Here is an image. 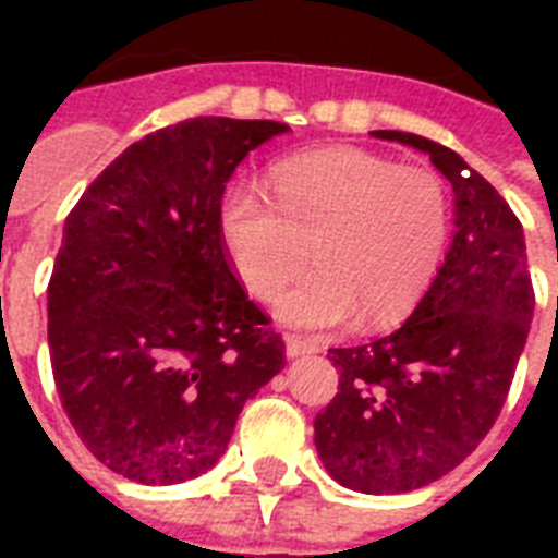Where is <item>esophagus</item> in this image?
<instances>
[{"instance_id": "1", "label": "esophagus", "mask_w": 558, "mask_h": 558, "mask_svg": "<svg viewBox=\"0 0 558 558\" xmlns=\"http://www.w3.org/2000/svg\"><path fill=\"white\" fill-rule=\"evenodd\" d=\"M315 350H318V344H313V341L298 339V336H289L287 339V356L289 359L310 356V353H315Z\"/></svg>"}]
</instances>
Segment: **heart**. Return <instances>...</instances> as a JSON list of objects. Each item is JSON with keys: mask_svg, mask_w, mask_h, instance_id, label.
Listing matches in <instances>:
<instances>
[{"mask_svg": "<svg viewBox=\"0 0 558 558\" xmlns=\"http://www.w3.org/2000/svg\"><path fill=\"white\" fill-rule=\"evenodd\" d=\"M222 240L254 295L287 283L313 245L318 266L275 301L289 327L332 330L365 313L373 327L414 310L449 245V191L428 170L332 147L280 165L275 199L236 182L222 199Z\"/></svg>", "mask_w": 558, "mask_h": 558, "instance_id": "obj_1", "label": "heart"}]
</instances>
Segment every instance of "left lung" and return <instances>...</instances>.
I'll use <instances>...</instances> for the list:
<instances>
[{
    "label": "left lung",
    "mask_w": 558,
    "mask_h": 558,
    "mask_svg": "<svg viewBox=\"0 0 558 558\" xmlns=\"http://www.w3.org/2000/svg\"><path fill=\"white\" fill-rule=\"evenodd\" d=\"M376 138L432 156L454 191V240L437 278L399 330L332 348L339 393L315 416V449L341 486L411 493L477 449L501 414L533 318L519 217L442 144L399 130Z\"/></svg>",
    "instance_id": "obj_1"
}]
</instances>
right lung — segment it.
<instances>
[{
    "label": "right lung",
    "mask_w": 558,
    "mask_h": 558,
    "mask_svg": "<svg viewBox=\"0 0 558 558\" xmlns=\"http://www.w3.org/2000/svg\"><path fill=\"white\" fill-rule=\"evenodd\" d=\"M280 121L187 118L130 144L65 217L48 353L83 446L138 484H182L228 449L287 344L236 278L222 193Z\"/></svg>",
    "instance_id": "1"
}]
</instances>
